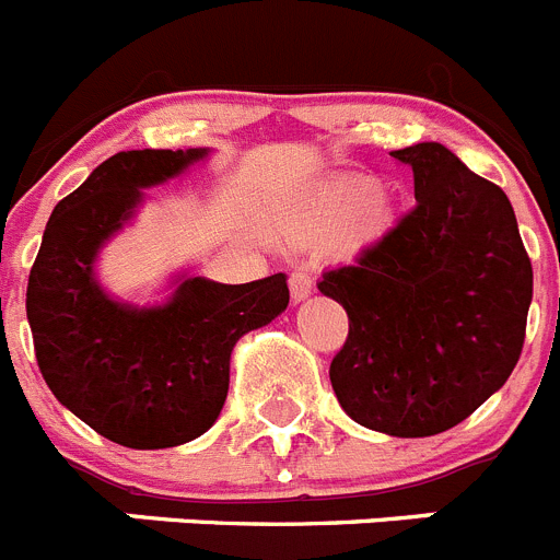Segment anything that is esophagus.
Instances as JSON below:
<instances>
[{"mask_svg": "<svg viewBox=\"0 0 560 560\" xmlns=\"http://www.w3.org/2000/svg\"><path fill=\"white\" fill-rule=\"evenodd\" d=\"M290 292H292V299H295V301L310 299V292H312V273H310V270H304V268L292 270V273H290Z\"/></svg>", "mask_w": 560, "mask_h": 560, "instance_id": "esophagus-1", "label": "esophagus"}]
</instances>
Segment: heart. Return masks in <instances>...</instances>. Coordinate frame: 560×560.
Returning a JSON list of instances; mask_svg holds the SVG:
<instances>
[{
    "instance_id": "1",
    "label": "heart",
    "mask_w": 560,
    "mask_h": 560,
    "mask_svg": "<svg viewBox=\"0 0 560 560\" xmlns=\"http://www.w3.org/2000/svg\"><path fill=\"white\" fill-rule=\"evenodd\" d=\"M390 220V203L376 195V180L368 175H349L326 186L315 206L292 225V231L301 240H326L349 222L342 231V243L357 245L385 234Z\"/></svg>"
}]
</instances>
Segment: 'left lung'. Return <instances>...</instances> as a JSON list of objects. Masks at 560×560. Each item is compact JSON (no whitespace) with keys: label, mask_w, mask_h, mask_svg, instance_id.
Returning a JSON list of instances; mask_svg holds the SVG:
<instances>
[{"label":"left lung","mask_w":560,"mask_h":560,"mask_svg":"<svg viewBox=\"0 0 560 560\" xmlns=\"http://www.w3.org/2000/svg\"><path fill=\"white\" fill-rule=\"evenodd\" d=\"M416 206L317 290L342 304L349 337L329 365L342 410L368 430H452L516 368L533 268L500 186L438 142L393 150Z\"/></svg>","instance_id":"obj_1"}]
</instances>
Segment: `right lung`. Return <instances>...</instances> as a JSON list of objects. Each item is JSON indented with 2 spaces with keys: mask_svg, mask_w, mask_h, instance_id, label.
I'll list each match as a JSON object with an SVG mask.
<instances>
[{
  "mask_svg": "<svg viewBox=\"0 0 560 560\" xmlns=\"http://www.w3.org/2000/svg\"><path fill=\"white\" fill-rule=\"evenodd\" d=\"M206 150H128L55 206L27 281L35 360L60 405L114 443L167 450L203 435L223 410L234 342L290 304L284 273L248 284L186 279L159 310L105 299L92 261L142 186Z\"/></svg>",
  "mask_w": 560,
  "mask_h": 560,
  "instance_id": "obj_1",
  "label": "right lung"
}]
</instances>
